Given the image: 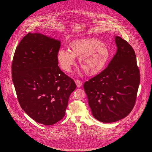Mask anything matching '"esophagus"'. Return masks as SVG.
Segmentation results:
<instances>
[{
    "instance_id": "esophagus-1",
    "label": "esophagus",
    "mask_w": 152,
    "mask_h": 152,
    "mask_svg": "<svg viewBox=\"0 0 152 152\" xmlns=\"http://www.w3.org/2000/svg\"><path fill=\"white\" fill-rule=\"evenodd\" d=\"M75 83L76 85H77V87H78V88H80L83 85L82 82L80 80H76L75 81Z\"/></svg>"
}]
</instances>
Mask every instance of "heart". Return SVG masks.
<instances>
[{"mask_svg":"<svg viewBox=\"0 0 152 152\" xmlns=\"http://www.w3.org/2000/svg\"><path fill=\"white\" fill-rule=\"evenodd\" d=\"M79 58L81 68L86 74L95 75L101 72L108 65L110 52L108 46L101 40L88 37L75 40L69 44V50L60 49L56 54L57 61L66 72H70Z\"/></svg>","mask_w":152,"mask_h":152,"instance_id":"1","label":"heart"}]
</instances>
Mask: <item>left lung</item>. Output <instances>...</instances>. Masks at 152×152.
<instances>
[{"instance_id":"left-lung-1","label":"left lung","mask_w":152,"mask_h":152,"mask_svg":"<svg viewBox=\"0 0 152 152\" xmlns=\"http://www.w3.org/2000/svg\"><path fill=\"white\" fill-rule=\"evenodd\" d=\"M115 40L117 52L108 67L84 84L93 116L104 123L116 122L130 113L140 83L133 48L119 36Z\"/></svg>"}]
</instances>
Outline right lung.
Listing matches in <instances>:
<instances>
[{
  "label": "right lung",
  "mask_w": 152,
  "mask_h": 152,
  "mask_svg": "<svg viewBox=\"0 0 152 152\" xmlns=\"http://www.w3.org/2000/svg\"><path fill=\"white\" fill-rule=\"evenodd\" d=\"M61 42L40 33H28L16 47L12 80L23 110L36 122L51 125L65 115L76 85L61 71L56 54Z\"/></svg>",
  "instance_id": "add662e5"
}]
</instances>
